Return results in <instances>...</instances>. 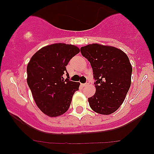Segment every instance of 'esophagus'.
Listing matches in <instances>:
<instances>
[{
  "mask_svg": "<svg viewBox=\"0 0 154 154\" xmlns=\"http://www.w3.org/2000/svg\"><path fill=\"white\" fill-rule=\"evenodd\" d=\"M88 84H89V81H87L85 83H84V84H82V86L83 87H86V86L88 85Z\"/></svg>",
  "mask_w": 154,
  "mask_h": 154,
  "instance_id": "obj_1",
  "label": "esophagus"
}]
</instances>
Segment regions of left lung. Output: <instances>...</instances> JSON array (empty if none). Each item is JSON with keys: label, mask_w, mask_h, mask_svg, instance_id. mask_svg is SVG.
<instances>
[{"label": "left lung", "mask_w": 154, "mask_h": 154, "mask_svg": "<svg viewBox=\"0 0 154 154\" xmlns=\"http://www.w3.org/2000/svg\"><path fill=\"white\" fill-rule=\"evenodd\" d=\"M93 69L96 91L88 98L90 106L100 114H111L120 107L131 85L132 66L120 49L99 44L80 48Z\"/></svg>", "instance_id": "obj_1"}]
</instances>
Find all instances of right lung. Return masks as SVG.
<instances>
[{"instance_id": "add662e5", "label": "right lung", "mask_w": 154, "mask_h": 154, "mask_svg": "<svg viewBox=\"0 0 154 154\" xmlns=\"http://www.w3.org/2000/svg\"><path fill=\"white\" fill-rule=\"evenodd\" d=\"M79 49L73 45L56 43L42 48L26 67L27 84L35 103L45 114L55 117L64 114L79 83L70 81L66 66ZM64 73L68 77L63 80Z\"/></svg>"}]
</instances>
